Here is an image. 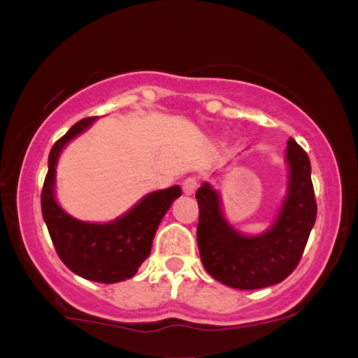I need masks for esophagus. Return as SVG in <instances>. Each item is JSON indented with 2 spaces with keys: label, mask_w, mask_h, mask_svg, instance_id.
I'll return each instance as SVG.
<instances>
[{
  "label": "esophagus",
  "mask_w": 358,
  "mask_h": 358,
  "mask_svg": "<svg viewBox=\"0 0 358 358\" xmlns=\"http://www.w3.org/2000/svg\"><path fill=\"white\" fill-rule=\"evenodd\" d=\"M196 187H199V182L195 178H187L183 182V193L185 195H193L196 192Z\"/></svg>",
  "instance_id": "obj_1"
}]
</instances>
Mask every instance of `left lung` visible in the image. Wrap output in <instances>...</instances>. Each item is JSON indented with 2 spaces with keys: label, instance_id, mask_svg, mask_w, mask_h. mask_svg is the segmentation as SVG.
<instances>
[{
  "label": "left lung",
  "instance_id": "obj_1",
  "mask_svg": "<svg viewBox=\"0 0 358 358\" xmlns=\"http://www.w3.org/2000/svg\"><path fill=\"white\" fill-rule=\"evenodd\" d=\"M285 162L286 195L273 225L248 236L225 219L222 196L208 182L196 190L200 208L196 242L203 268L213 279L236 289H261L293 273L316 220L310 158L289 138Z\"/></svg>",
  "mask_w": 358,
  "mask_h": 358
}]
</instances>
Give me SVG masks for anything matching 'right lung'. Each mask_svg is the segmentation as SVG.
Segmentation results:
<instances>
[{
  "instance_id": "obj_1",
  "label": "right lung",
  "mask_w": 358,
  "mask_h": 358,
  "mask_svg": "<svg viewBox=\"0 0 358 358\" xmlns=\"http://www.w3.org/2000/svg\"><path fill=\"white\" fill-rule=\"evenodd\" d=\"M96 119L76 122L50 150L42 190V213L62 262L77 276L113 285L138 273L139 266L150 256L159 222L182 195V188L173 185L148 193L129 210L109 222H84L65 212L55 195L57 163L64 148L85 133Z\"/></svg>"
}]
</instances>
